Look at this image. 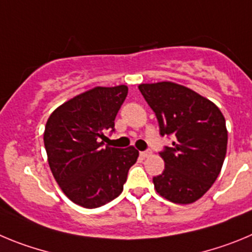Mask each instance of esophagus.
<instances>
[{"mask_svg": "<svg viewBox=\"0 0 252 252\" xmlns=\"http://www.w3.org/2000/svg\"><path fill=\"white\" fill-rule=\"evenodd\" d=\"M151 154H152V152L149 151V149H148V151L139 152V156H140V157H142V158H147V157H148V156H151Z\"/></svg>", "mask_w": 252, "mask_h": 252, "instance_id": "esophagus-1", "label": "esophagus"}]
</instances>
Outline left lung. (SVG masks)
I'll use <instances>...</instances> for the list:
<instances>
[{
  "label": "left lung",
  "instance_id": "obj_1",
  "mask_svg": "<svg viewBox=\"0 0 252 252\" xmlns=\"http://www.w3.org/2000/svg\"><path fill=\"white\" fill-rule=\"evenodd\" d=\"M162 137H173L159 152L164 171L153 177L158 193L174 203H192L214 185L227 148L225 118L212 101L178 84H142Z\"/></svg>",
  "mask_w": 252,
  "mask_h": 252
}]
</instances>
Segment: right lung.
<instances>
[{
	"instance_id": "obj_1",
	"label": "right lung",
	"mask_w": 252,
	"mask_h": 252,
	"mask_svg": "<svg viewBox=\"0 0 252 252\" xmlns=\"http://www.w3.org/2000/svg\"><path fill=\"white\" fill-rule=\"evenodd\" d=\"M128 95V88L98 87L60 105L47 119L45 149L56 182L72 202L96 208L123 191L139 156L133 147L105 146V133Z\"/></svg>"
}]
</instances>
